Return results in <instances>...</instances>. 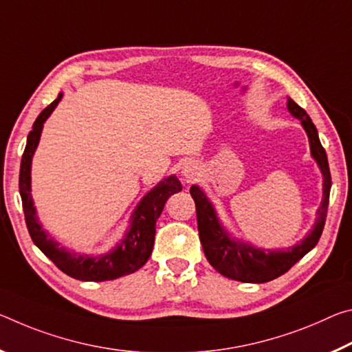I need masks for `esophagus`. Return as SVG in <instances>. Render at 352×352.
Here are the masks:
<instances>
[{
    "mask_svg": "<svg viewBox=\"0 0 352 352\" xmlns=\"http://www.w3.org/2000/svg\"><path fill=\"white\" fill-rule=\"evenodd\" d=\"M198 175H199V168H198L197 164H195V162H187L186 165H184L182 176H184V179H186L187 182L193 181Z\"/></svg>",
    "mask_w": 352,
    "mask_h": 352,
    "instance_id": "obj_1",
    "label": "esophagus"
}]
</instances>
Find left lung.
<instances>
[{"mask_svg": "<svg viewBox=\"0 0 352 352\" xmlns=\"http://www.w3.org/2000/svg\"><path fill=\"white\" fill-rule=\"evenodd\" d=\"M287 109L293 117L301 122L302 129L306 131L310 155L318 165L322 176V198L318 210H316V220L314 228L301 241L285 248V250L284 248L282 250H265V248L246 243V241L234 237L223 226L214 204L207 198L204 190L197 184L190 187V195H192L195 206H197L199 240L203 245L204 254L212 267L229 279L262 284V282L279 278V276L289 272L298 261H301L310 250H314L321 237L322 228H324L332 186L327 155L324 148L321 146L318 131H316L306 111L299 107L292 98H287Z\"/></svg>", "mask_w": 352, "mask_h": 352, "instance_id": "8db88e82", "label": "left lung"}]
</instances>
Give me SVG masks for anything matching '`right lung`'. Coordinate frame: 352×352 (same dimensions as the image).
I'll return each mask as SVG.
<instances>
[{"label":"right lung","instance_id":"obj_1","mask_svg":"<svg viewBox=\"0 0 352 352\" xmlns=\"http://www.w3.org/2000/svg\"><path fill=\"white\" fill-rule=\"evenodd\" d=\"M62 96L63 94H59L48 107L40 112L32 124L31 132L28 134L26 148L20 165V197L23 210H25L26 226L34 245L65 274L87 282L113 280L137 272L148 262L154 246L155 221L162 214L166 199L171 195L181 192L182 186L181 181L175 175H171L149 190L145 197L138 201L132 212L129 226L126 229L123 239L104 254H78L76 251L62 246L48 230L43 229L31 193V166L34 153L38 146L43 124L59 104Z\"/></svg>","mask_w":352,"mask_h":352}]
</instances>
